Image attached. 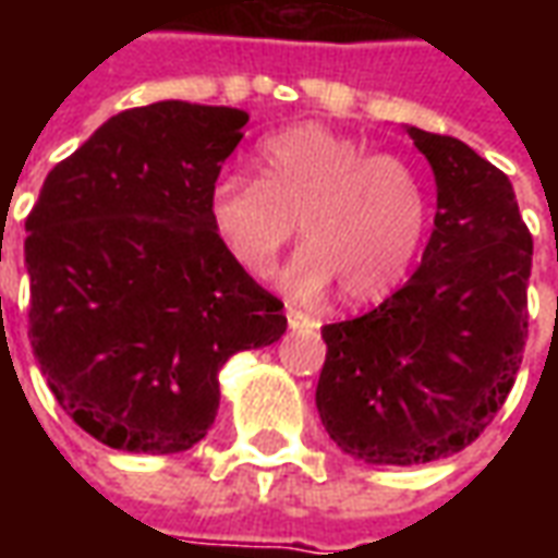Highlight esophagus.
Segmentation results:
<instances>
[{
	"label": "esophagus",
	"mask_w": 558,
	"mask_h": 558,
	"mask_svg": "<svg viewBox=\"0 0 558 558\" xmlns=\"http://www.w3.org/2000/svg\"><path fill=\"white\" fill-rule=\"evenodd\" d=\"M287 323H290V328H307V326H311V319H307L302 311H295V307H287Z\"/></svg>",
	"instance_id": "obj_1"
}]
</instances>
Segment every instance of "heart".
Masks as SVG:
<instances>
[{"label":"heart","mask_w":558,"mask_h":558,"mask_svg":"<svg viewBox=\"0 0 558 558\" xmlns=\"http://www.w3.org/2000/svg\"><path fill=\"white\" fill-rule=\"evenodd\" d=\"M256 182L220 175L208 223L235 266L266 275L299 220L302 251L278 275L299 302L338 287L347 304H376L407 280L427 235V187L410 160L371 151L326 125H292L254 155Z\"/></svg>","instance_id":"heart-1"}]
</instances>
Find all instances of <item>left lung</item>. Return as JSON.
Instances as JSON below:
<instances>
[{
	"instance_id": "8db88e82",
	"label": "left lung",
	"mask_w": 558,
	"mask_h": 558,
	"mask_svg": "<svg viewBox=\"0 0 558 558\" xmlns=\"http://www.w3.org/2000/svg\"><path fill=\"white\" fill-rule=\"evenodd\" d=\"M436 179L430 242L371 314L323 328L316 410L340 451L418 466L475 442L523 362L532 235L502 170L454 137L407 128Z\"/></svg>"
}]
</instances>
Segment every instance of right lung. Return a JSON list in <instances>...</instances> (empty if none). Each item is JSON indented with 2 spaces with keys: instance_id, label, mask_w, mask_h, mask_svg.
<instances>
[{
  "instance_id": "1",
  "label": "right lung",
  "mask_w": 558,
  "mask_h": 558,
  "mask_svg": "<svg viewBox=\"0 0 558 558\" xmlns=\"http://www.w3.org/2000/svg\"><path fill=\"white\" fill-rule=\"evenodd\" d=\"M244 125L235 107L125 110L56 163L26 218L32 352L59 407L116 451L194 448L220 367L287 331L283 302L208 223Z\"/></svg>"
}]
</instances>
